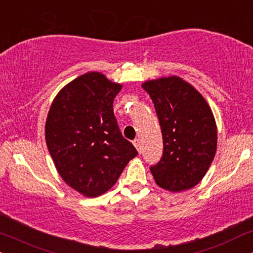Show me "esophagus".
<instances>
[{
	"label": "esophagus",
	"instance_id": "obj_1",
	"mask_svg": "<svg viewBox=\"0 0 253 253\" xmlns=\"http://www.w3.org/2000/svg\"><path fill=\"white\" fill-rule=\"evenodd\" d=\"M133 143H134V146H135V148L137 149V151H139V153H141V141H140V139H135L133 141Z\"/></svg>",
	"mask_w": 253,
	"mask_h": 253
}]
</instances>
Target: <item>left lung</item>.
<instances>
[{"label": "left lung", "instance_id": "obj_1", "mask_svg": "<svg viewBox=\"0 0 253 253\" xmlns=\"http://www.w3.org/2000/svg\"><path fill=\"white\" fill-rule=\"evenodd\" d=\"M163 136V155L150 167L158 186L190 190L203 179L214 160L217 129L211 107L191 84L170 76L147 81Z\"/></svg>", "mask_w": 253, "mask_h": 253}]
</instances>
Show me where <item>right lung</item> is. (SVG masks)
I'll use <instances>...</instances> for the list:
<instances>
[{
	"mask_svg": "<svg viewBox=\"0 0 253 253\" xmlns=\"http://www.w3.org/2000/svg\"><path fill=\"white\" fill-rule=\"evenodd\" d=\"M120 90L103 74L86 73L61 89L48 111L45 136L56 170L85 197L109 191L137 155L114 117Z\"/></svg>",
	"mask_w": 253,
	"mask_h": 253,
	"instance_id": "1",
	"label": "right lung"
}]
</instances>
